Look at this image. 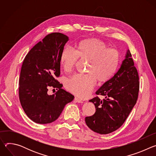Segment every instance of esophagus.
Returning <instances> with one entry per match:
<instances>
[{"instance_id": "1", "label": "esophagus", "mask_w": 156, "mask_h": 156, "mask_svg": "<svg viewBox=\"0 0 156 156\" xmlns=\"http://www.w3.org/2000/svg\"><path fill=\"white\" fill-rule=\"evenodd\" d=\"M74 100L75 102H76L78 103H83V101H81L80 99H78V98H76V97L74 98Z\"/></svg>"}]
</instances>
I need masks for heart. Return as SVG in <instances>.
<instances>
[{
  "mask_svg": "<svg viewBox=\"0 0 156 156\" xmlns=\"http://www.w3.org/2000/svg\"><path fill=\"white\" fill-rule=\"evenodd\" d=\"M75 51L65 48L61 53L60 63L63 70L70 73L74 69L78 58L89 61L87 74H76L68 79L65 84L69 92L85 98L91 93L97 80L104 83L113 76L118 68L120 54L117 49H108L105 42L97 39L80 41Z\"/></svg>",
  "mask_w": 156,
  "mask_h": 156,
  "instance_id": "obj_1",
  "label": "heart"
}]
</instances>
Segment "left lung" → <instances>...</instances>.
Returning a JSON list of instances; mask_svg holds the SVG:
<instances>
[{"label": "left lung", "instance_id": "1", "mask_svg": "<svg viewBox=\"0 0 156 156\" xmlns=\"http://www.w3.org/2000/svg\"><path fill=\"white\" fill-rule=\"evenodd\" d=\"M139 90L138 71L128 50L117 72L96 92L104 99L96 96L90 100L96 107V112L85 118L87 126L101 135L119 129L136 104Z\"/></svg>", "mask_w": 156, "mask_h": 156}]
</instances>
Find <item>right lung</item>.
I'll list each match as a JSON object with an SVG mask.
<instances>
[{
    "instance_id": "1",
    "label": "right lung",
    "mask_w": 156,
    "mask_h": 156,
    "mask_svg": "<svg viewBox=\"0 0 156 156\" xmlns=\"http://www.w3.org/2000/svg\"><path fill=\"white\" fill-rule=\"evenodd\" d=\"M69 37L60 33L48 34L26 55L19 80V98L24 112L34 122L50 123L56 120L65 105L74 99L57 78L60 75V58ZM50 87L58 91L47 93Z\"/></svg>"
}]
</instances>
